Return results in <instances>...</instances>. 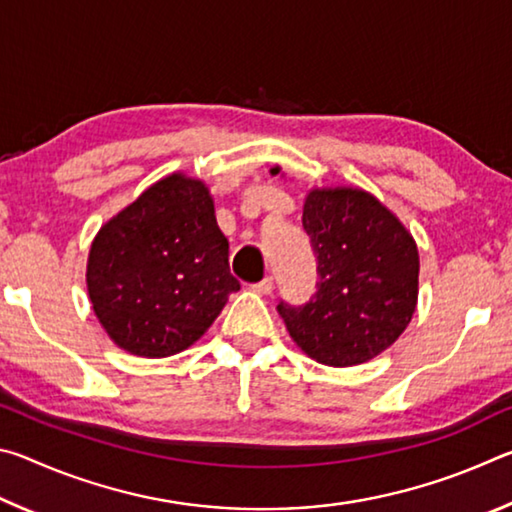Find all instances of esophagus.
<instances>
[{
  "label": "esophagus",
  "mask_w": 512,
  "mask_h": 512,
  "mask_svg": "<svg viewBox=\"0 0 512 512\" xmlns=\"http://www.w3.org/2000/svg\"><path fill=\"white\" fill-rule=\"evenodd\" d=\"M273 289H275V282H273V277H264L262 282H257V284H253V291H257V293H262V296H271L273 293Z\"/></svg>",
  "instance_id": "esophagus-1"
}]
</instances>
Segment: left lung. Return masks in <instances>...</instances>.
I'll list each match as a JSON object with an SVG mask.
<instances>
[{
    "instance_id": "left-lung-1",
    "label": "left lung",
    "mask_w": 512,
    "mask_h": 512,
    "mask_svg": "<svg viewBox=\"0 0 512 512\" xmlns=\"http://www.w3.org/2000/svg\"><path fill=\"white\" fill-rule=\"evenodd\" d=\"M302 228L316 255V293L277 302L291 339L311 359L345 368L397 341L418 300V248L404 225L361 189H314Z\"/></svg>"
}]
</instances>
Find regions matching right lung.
<instances>
[{"label": "right lung", "mask_w": 512, "mask_h": 512, "mask_svg": "<svg viewBox=\"0 0 512 512\" xmlns=\"http://www.w3.org/2000/svg\"><path fill=\"white\" fill-rule=\"evenodd\" d=\"M239 287L210 192L180 173L103 225L90 250L94 314L110 339L137 357L189 348Z\"/></svg>", "instance_id": "add662e5"}]
</instances>
